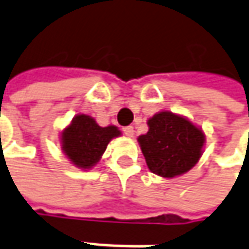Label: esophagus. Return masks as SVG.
Segmentation results:
<instances>
[{"label":"esophagus","instance_id":"obj_1","mask_svg":"<svg viewBox=\"0 0 249 249\" xmlns=\"http://www.w3.org/2000/svg\"><path fill=\"white\" fill-rule=\"evenodd\" d=\"M124 133L128 136V138H132L133 135H135V129H133V126H125Z\"/></svg>","mask_w":249,"mask_h":249}]
</instances>
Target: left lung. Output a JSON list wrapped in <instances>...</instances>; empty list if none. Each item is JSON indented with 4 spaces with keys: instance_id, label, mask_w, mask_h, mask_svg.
Instances as JSON below:
<instances>
[{
    "instance_id": "left-lung-1",
    "label": "left lung",
    "mask_w": 249,
    "mask_h": 249,
    "mask_svg": "<svg viewBox=\"0 0 249 249\" xmlns=\"http://www.w3.org/2000/svg\"><path fill=\"white\" fill-rule=\"evenodd\" d=\"M147 126L138 142L153 174L168 179L180 176L201 159L205 133L187 117L162 110L147 120Z\"/></svg>"
}]
</instances>
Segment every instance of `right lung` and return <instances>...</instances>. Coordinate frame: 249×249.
Masks as SVG:
<instances>
[{
    "mask_svg": "<svg viewBox=\"0 0 249 249\" xmlns=\"http://www.w3.org/2000/svg\"><path fill=\"white\" fill-rule=\"evenodd\" d=\"M121 136L116 125L100 126L93 117L77 114L60 132L62 153L80 169H90L98 164L107 144Z\"/></svg>",
    "mask_w": 249,
    "mask_h": 249,
    "instance_id": "add662e5",
    "label": "right lung"
}]
</instances>
